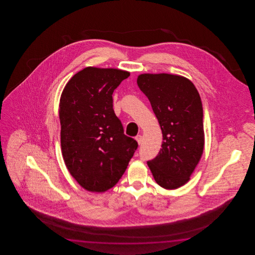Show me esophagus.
<instances>
[{"label":"esophagus","instance_id":"34e87169","mask_svg":"<svg viewBox=\"0 0 255 255\" xmlns=\"http://www.w3.org/2000/svg\"><path fill=\"white\" fill-rule=\"evenodd\" d=\"M135 138V140L137 141V143H138V144H141V143H142V141H143L142 140V139H143V138H142V135H136Z\"/></svg>","mask_w":255,"mask_h":255}]
</instances>
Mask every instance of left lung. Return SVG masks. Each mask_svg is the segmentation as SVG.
Here are the masks:
<instances>
[{
  "label": "left lung",
  "mask_w": 255,
  "mask_h": 255,
  "mask_svg": "<svg viewBox=\"0 0 255 255\" xmlns=\"http://www.w3.org/2000/svg\"><path fill=\"white\" fill-rule=\"evenodd\" d=\"M136 83L151 104L162 131V147L147 166L157 184L176 190L190 180L203 153L200 94L190 79L178 75L141 74Z\"/></svg>",
  "instance_id": "8db88e82"
}]
</instances>
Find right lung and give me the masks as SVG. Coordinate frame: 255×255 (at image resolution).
I'll list each match as a JSON object with an SVG mask.
<instances>
[{
  "label": "right lung",
  "mask_w": 255,
  "mask_h": 255,
  "mask_svg": "<svg viewBox=\"0 0 255 255\" xmlns=\"http://www.w3.org/2000/svg\"><path fill=\"white\" fill-rule=\"evenodd\" d=\"M129 76L128 71L88 66L67 82L61 95L62 155L72 177L88 191L114 187L137 147L113 109V92Z\"/></svg>",
  "instance_id": "right-lung-1"
}]
</instances>
